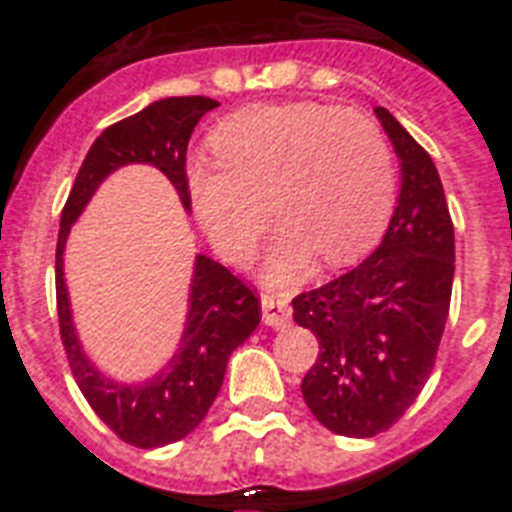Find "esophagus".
Masks as SVG:
<instances>
[{"instance_id": "esophagus-1", "label": "esophagus", "mask_w": 512, "mask_h": 512, "mask_svg": "<svg viewBox=\"0 0 512 512\" xmlns=\"http://www.w3.org/2000/svg\"><path fill=\"white\" fill-rule=\"evenodd\" d=\"M260 305H263V324L271 329H284L292 319V311H289V300L284 295H263L260 297Z\"/></svg>"}]
</instances>
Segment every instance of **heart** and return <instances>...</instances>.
Returning <instances> with one entry per match:
<instances>
[{
	"mask_svg": "<svg viewBox=\"0 0 512 512\" xmlns=\"http://www.w3.org/2000/svg\"><path fill=\"white\" fill-rule=\"evenodd\" d=\"M217 156H193L185 185L204 231L241 260L273 209L284 220L265 252L268 281L289 284L321 252L345 265L377 244L396 201L393 151L372 116L316 100L257 103L212 132Z\"/></svg>",
	"mask_w": 512,
	"mask_h": 512,
	"instance_id": "b5f03b06",
	"label": "heart"
}]
</instances>
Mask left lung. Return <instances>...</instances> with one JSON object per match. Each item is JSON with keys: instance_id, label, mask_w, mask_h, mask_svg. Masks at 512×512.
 <instances>
[{"instance_id": "left-lung-1", "label": "left lung", "mask_w": 512, "mask_h": 512, "mask_svg": "<svg viewBox=\"0 0 512 512\" xmlns=\"http://www.w3.org/2000/svg\"><path fill=\"white\" fill-rule=\"evenodd\" d=\"M401 164V188L380 247L340 279L292 300L316 335L303 377L313 417L337 436L372 438L420 396L444 335L454 281V225L428 151L377 106Z\"/></svg>"}]
</instances>
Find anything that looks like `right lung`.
Instances as JSON below:
<instances>
[{"label": "right lung", "mask_w": 512, "mask_h": 512, "mask_svg": "<svg viewBox=\"0 0 512 512\" xmlns=\"http://www.w3.org/2000/svg\"><path fill=\"white\" fill-rule=\"evenodd\" d=\"M217 106V100L201 95L164 98L124 122L111 124L84 156L60 215L55 249L60 340L68 353L76 385L92 406V412L122 441L138 449L175 444L207 417L209 406L223 385L228 358L260 324V303L255 292L241 284L225 265L199 252L193 260L188 284L183 332L167 364L143 380H116L95 366L76 335L71 300L63 279L66 241L71 225L79 220L100 183L127 164L156 167L172 183L185 212H191V196L185 185V151L193 127L199 124L201 116Z\"/></svg>", "instance_id": "add662e5"}]
</instances>
